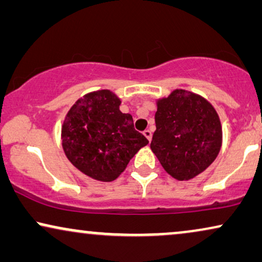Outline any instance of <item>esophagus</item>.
Instances as JSON below:
<instances>
[{"label": "esophagus", "mask_w": 262, "mask_h": 262, "mask_svg": "<svg viewBox=\"0 0 262 262\" xmlns=\"http://www.w3.org/2000/svg\"><path fill=\"white\" fill-rule=\"evenodd\" d=\"M144 135L145 137H146V139L148 141H151V139H152V132L151 130H148V129H146V130L144 132Z\"/></svg>", "instance_id": "34e87169"}]
</instances>
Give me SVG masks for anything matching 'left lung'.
Returning a JSON list of instances; mask_svg holds the SVG:
<instances>
[{"instance_id":"1","label":"left lung","mask_w":262,"mask_h":262,"mask_svg":"<svg viewBox=\"0 0 262 262\" xmlns=\"http://www.w3.org/2000/svg\"><path fill=\"white\" fill-rule=\"evenodd\" d=\"M156 104L151 150L168 174L180 181L191 180L219 155V115L207 99L185 89H175Z\"/></svg>"}]
</instances>
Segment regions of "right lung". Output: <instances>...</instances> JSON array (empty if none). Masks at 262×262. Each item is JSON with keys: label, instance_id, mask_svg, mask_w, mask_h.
Returning a JSON list of instances; mask_svg holds the SVG:
<instances>
[{"label": "right lung", "instance_id": "1", "mask_svg": "<svg viewBox=\"0 0 262 262\" xmlns=\"http://www.w3.org/2000/svg\"><path fill=\"white\" fill-rule=\"evenodd\" d=\"M121 99L108 89L79 98L65 116L61 145L79 171L110 183L123 173L148 140L134 129L133 117L122 114Z\"/></svg>", "mask_w": 262, "mask_h": 262}]
</instances>
